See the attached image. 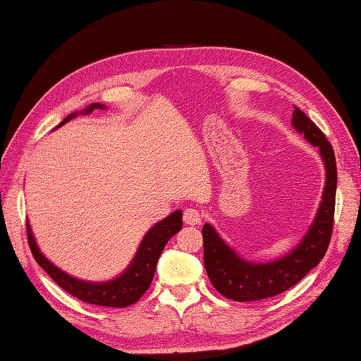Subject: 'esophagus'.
<instances>
[{
    "instance_id": "obj_1",
    "label": "esophagus",
    "mask_w": 361,
    "mask_h": 361,
    "mask_svg": "<svg viewBox=\"0 0 361 361\" xmlns=\"http://www.w3.org/2000/svg\"><path fill=\"white\" fill-rule=\"evenodd\" d=\"M203 220V215L200 214V211L194 209V207H188V209L183 211V221L185 224L188 226H197L200 224Z\"/></svg>"
}]
</instances>
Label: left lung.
<instances>
[{
	"mask_svg": "<svg viewBox=\"0 0 361 361\" xmlns=\"http://www.w3.org/2000/svg\"><path fill=\"white\" fill-rule=\"evenodd\" d=\"M292 125L304 134L305 140L318 146L325 164L326 180L319 211L314 216L307 235L292 253L269 264H251L239 257L218 236L215 228L204 224L203 235V262L214 288L223 297L233 301H257L276 297L309 274L322 260L330 245L334 223L337 167L334 150L330 141L300 108L295 106Z\"/></svg>",
	"mask_w": 361,
	"mask_h": 361,
	"instance_id": "1",
	"label": "left lung"
}]
</instances>
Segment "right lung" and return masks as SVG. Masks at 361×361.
I'll use <instances>...</instances> for the list:
<instances>
[{
	"instance_id": "obj_1",
	"label": "right lung",
	"mask_w": 361,
	"mask_h": 361,
	"mask_svg": "<svg viewBox=\"0 0 361 361\" xmlns=\"http://www.w3.org/2000/svg\"><path fill=\"white\" fill-rule=\"evenodd\" d=\"M96 108L104 110V105L101 104H92L84 113H92ZM76 113L69 114L63 122L57 126L60 128L71 118H73ZM182 228V212L176 211L170 214L162 221L157 223L146 236L141 241L137 255L134 260L130 262L129 268L120 274L117 279L105 283H89L81 281L78 279H73L66 272L59 269L56 265L40 253L39 247L36 245L35 238H32L30 224L27 223V239L32 256H35L37 264L45 269L49 277L57 283V285L71 293L72 297L78 298L84 302L94 304V305H104V307H126L137 302L145 292L150 288L152 279H154L158 259L162 253L164 247L169 243L171 236L176 235Z\"/></svg>"
}]
</instances>
